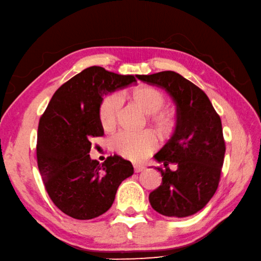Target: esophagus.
I'll use <instances>...</instances> for the list:
<instances>
[{
    "mask_svg": "<svg viewBox=\"0 0 261 261\" xmlns=\"http://www.w3.org/2000/svg\"><path fill=\"white\" fill-rule=\"evenodd\" d=\"M145 169V165L142 164H134V170L136 173H139V171H142Z\"/></svg>",
    "mask_w": 261,
    "mask_h": 261,
    "instance_id": "1",
    "label": "esophagus"
}]
</instances>
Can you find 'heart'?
Segmentation results:
<instances>
[{"label": "heart", "mask_w": 261, "mask_h": 261, "mask_svg": "<svg viewBox=\"0 0 261 261\" xmlns=\"http://www.w3.org/2000/svg\"><path fill=\"white\" fill-rule=\"evenodd\" d=\"M129 99L139 110L146 113V122L154 126L161 135L167 137L175 132L176 113L168 107H164L166 97L162 92L150 86H139L130 92ZM120 109L122 99L115 93L106 95L101 99L98 106V119L104 130L113 132L116 128ZM157 146L158 137L151 129H145L138 134L119 133L111 141L113 150L132 161L143 160L151 154Z\"/></svg>", "instance_id": "1"}]
</instances>
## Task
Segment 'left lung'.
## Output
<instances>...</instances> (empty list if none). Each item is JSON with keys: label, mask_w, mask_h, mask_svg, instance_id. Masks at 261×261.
<instances>
[{"label": "left lung", "mask_w": 261, "mask_h": 261, "mask_svg": "<svg viewBox=\"0 0 261 261\" xmlns=\"http://www.w3.org/2000/svg\"><path fill=\"white\" fill-rule=\"evenodd\" d=\"M137 79L164 88L177 109L174 134L155 155L164 164L157 167L163 178L149 194V202L167 217H188L204 208L218 188L226 151L221 119L205 92L178 73L165 71ZM169 163L177 165L175 172Z\"/></svg>", "instance_id": "left-lung-1"}]
</instances>
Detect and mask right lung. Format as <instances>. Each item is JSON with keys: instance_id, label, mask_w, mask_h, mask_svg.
I'll return each instance as SVG.
<instances>
[{"instance_id": "add662e5", "label": "right lung", "mask_w": 261, "mask_h": 261, "mask_svg": "<svg viewBox=\"0 0 261 261\" xmlns=\"http://www.w3.org/2000/svg\"><path fill=\"white\" fill-rule=\"evenodd\" d=\"M99 66L85 68L57 90L37 129V166L54 205L75 219L87 220L112 207L118 186L134 174L129 161L90 157L92 139L104 135L98 119L103 96L136 83Z\"/></svg>"}]
</instances>
